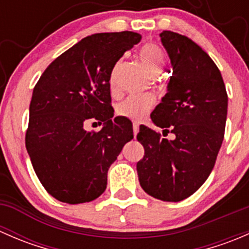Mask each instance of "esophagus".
Returning <instances> with one entry per match:
<instances>
[{
  "instance_id": "34e87169",
  "label": "esophagus",
  "mask_w": 249,
  "mask_h": 249,
  "mask_svg": "<svg viewBox=\"0 0 249 249\" xmlns=\"http://www.w3.org/2000/svg\"><path fill=\"white\" fill-rule=\"evenodd\" d=\"M132 127H134V134L137 135V132H139V124L137 123H134V125H132Z\"/></svg>"
}]
</instances>
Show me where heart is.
<instances>
[{"label":"heart","instance_id":"heart-1","mask_svg":"<svg viewBox=\"0 0 249 249\" xmlns=\"http://www.w3.org/2000/svg\"><path fill=\"white\" fill-rule=\"evenodd\" d=\"M140 57L145 70L152 76H157L164 69L165 54L162 49L155 43L144 44L140 50ZM155 99L152 95H134L120 102L117 107V113L129 119L140 120L153 108Z\"/></svg>","mask_w":249,"mask_h":249}]
</instances>
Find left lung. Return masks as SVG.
I'll return each instance as SVG.
<instances>
[{
  "label": "left lung",
  "instance_id": "1",
  "mask_svg": "<svg viewBox=\"0 0 249 249\" xmlns=\"http://www.w3.org/2000/svg\"><path fill=\"white\" fill-rule=\"evenodd\" d=\"M171 60L167 92L150 118L175 140L141 125L137 141L144 157L137 162L142 189L162 201L177 202L194 194L214 167L224 139L228 95L217 65L195 42L162 31Z\"/></svg>",
  "mask_w": 249,
  "mask_h": 249
}]
</instances>
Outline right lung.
Wrapping results in <instances>:
<instances>
[{
  "mask_svg": "<svg viewBox=\"0 0 249 249\" xmlns=\"http://www.w3.org/2000/svg\"><path fill=\"white\" fill-rule=\"evenodd\" d=\"M141 38L131 31L85 37L37 82L25 143L39 182L59 201L76 205L99 197L109 166L134 139L131 122L113 118L109 79L118 60ZM90 120L104 126L87 132L84 125Z\"/></svg>",
  "mask_w": 249,
  "mask_h": 249,
  "instance_id": "add662e5",
  "label": "right lung"
}]
</instances>
